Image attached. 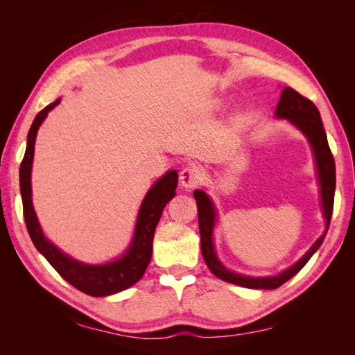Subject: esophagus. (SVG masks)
Returning a JSON list of instances; mask_svg holds the SVG:
<instances>
[{"instance_id": "34e87169", "label": "esophagus", "mask_w": 355, "mask_h": 355, "mask_svg": "<svg viewBox=\"0 0 355 355\" xmlns=\"http://www.w3.org/2000/svg\"><path fill=\"white\" fill-rule=\"evenodd\" d=\"M179 182L184 188H188V189L196 188L201 182L200 168L196 167V166H192V164L184 167L179 173Z\"/></svg>"}]
</instances>
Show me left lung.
Segmentation results:
<instances>
[{"label": "left lung", "mask_w": 355, "mask_h": 355, "mask_svg": "<svg viewBox=\"0 0 355 355\" xmlns=\"http://www.w3.org/2000/svg\"><path fill=\"white\" fill-rule=\"evenodd\" d=\"M275 115L278 118H287L290 123H293L300 132H302L313 146L315 155V163L318 170V180L321 187V202H323V213L326 219V231L321 237L313 244V247L300 257V259L293 265L287 268L282 274L274 277H244L240 274L231 272L227 270L216 257L213 249V227H214V207L207 197L206 192L197 189L194 192V198L197 200L198 207V227H200V237H201V253L204 262L207 263L209 270L223 282L237 284L247 288H277L283 286L290 278L296 275L305 263L311 259L318 247L323 243L333 211V200H335V188H336V170H335V159H333L331 151L329 148L327 136L323 128V121H321L320 111L317 106L309 101L305 96L297 93L292 87H284L282 90L280 102L277 105Z\"/></svg>", "instance_id": "left-lung-1"}]
</instances>
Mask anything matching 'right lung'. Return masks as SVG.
<instances>
[{
	"label": "right lung",
	"instance_id": "obj_1",
	"mask_svg": "<svg viewBox=\"0 0 355 355\" xmlns=\"http://www.w3.org/2000/svg\"><path fill=\"white\" fill-rule=\"evenodd\" d=\"M59 102L60 101L58 99L56 102L47 105L44 110H41L37 114L28 133L26 153L19 170L20 194H22L26 230L37 250L46 257L50 265L59 272V275L65 278L75 288L90 296L114 295L141 280L149 262H151L154 232L166 204L176 196L178 173L175 170L167 171L148 191L137 214L132 245L121 259L105 265H85L63 254L42 234L31 200V167L32 158H34L35 136L38 127L44 121L49 111L55 108Z\"/></svg>",
	"mask_w": 355,
	"mask_h": 355
}]
</instances>
